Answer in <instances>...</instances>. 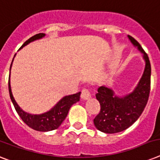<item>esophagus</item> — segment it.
Masks as SVG:
<instances>
[{
  "label": "esophagus",
  "instance_id": "34e87169",
  "mask_svg": "<svg viewBox=\"0 0 160 160\" xmlns=\"http://www.w3.org/2000/svg\"><path fill=\"white\" fill-rule=\"evenodd\" d=\"M90 97H91V93L89 91V89L87 88H84L81 91V98L84 100H86V99H89Z\"/></svg>",
  "mask_w": 160,
  "mask_h": 160
}]
</instances>
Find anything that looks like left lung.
Masks as SVG:
<instances>
[{"mask_svg":"<svg viewBox=\"0 0 160 160\" xmlns=\"http://www.w3.org/2000/svg\"><path fill=\"white\" fill-rule=\"evenodd\" d=\"M133 45L143 53L145 67L143 76L132 93L122 98L114 95L113 91L100 86L96 98L100 103V112L93 119V124L101 132L108 134L122 132L133 124L145 109L150 91L151 67L147 53L134 38L128 35Z\"/></svg>","mask_w":160,"mask_h":160,"instance_id":"8db88e82","label":"left lung"}]
</instances>
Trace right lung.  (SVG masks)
Masks as SVG:
<instances>
[{
  "label": "right lung",
  "instance_id": "right-lung-1",
  "mask_svg": "<svg viewBox=\"0 0 160 160\" xmlns=\"http://www.w3.org/2000/svg\"><path fill=\"white\" fill-rule=\"evenodd\" d=\"M44 35L45 34L42 33L33 35V37H31L26 42H24L21 48L24 47L32 41L42 38V37H44ZM11 65H12V63H11ZM11 65H10V67H11ZM8 85L10 99L12 101L13 105L16 110L17 113L19 114V116L20 117V118L26 125L31 127L32 129L35 130V131H38V132H48V131H52V130L58 128L62 123V122L65 120L66 117L67 116L70 108L74 103H76V102L80 100V92L71 94V95L65 96L50 111L47 112L45 113L40 114V115H33V114L27 113V112H24L19 107V105L17 104L15 98L13 97L12 93H11L10 79H9Z\"/></svg>",
  "mask_w": 160,
  "mask_h": 160
}]
</instances>
